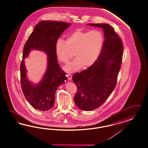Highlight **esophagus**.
<instances>
[{
  "mask_svg": "<svg viewBox=\"0 0 148 148\" xmlns=\"http://www.w3.org/2000/svg\"><path fill=\"white\" fill-rule=\"evenodd\" d=\"M67 77H68V80L71 81V80H72V75H71V74H68V75H67Z\"/></svg>",
  "mask_w": 148,
  "mask_h": 148,
  "instance_id": "obj_1",
  "label": "esophagus"
}]
</instances>
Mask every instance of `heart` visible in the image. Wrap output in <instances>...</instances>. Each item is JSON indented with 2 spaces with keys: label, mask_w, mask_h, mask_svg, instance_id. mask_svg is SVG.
I'll list each match as a JSON object with an SVG mask.
<instances>
[{
  "label": "heart",
  "mask_w": 148,
  "mask_h": 148,
  "mask_svg": "<svg viewBox=\"0 0 148 148\" xmlns=\"http://www.w3.org/2000/svg\"><path fill=\"white\" fill-rule=\"evenodd\" d=\"M104 43L102 32L77 30L69 35L66 41L59 39L56 44V53L60 61L67 63L73 54L75 58L64 67L66 72L79 70L83 66L90 67L96 62Z\"/></svg>",
  "instance_id": "b5f03b06"
}]
</instances>
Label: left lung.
<instances>
[{
  "label": "left lung",
  "mask_w": 148,
  "mask_h": 148,
  "mask_svg": "<svg viewBox=\"0 0 148 148\" xmlns=\"http://www.w3.org/2000/svg\"><path fill=\"white\" fill-rule=\"evenodd\" d=\"M88 25L103 28L104 41L96 62L73 76L77 88L74 102L84 111L99 108L112 94L116 87L123 52L122 40L110 25Z\"/></svg>",
  "instance_id": "obj_1"
}]
</instances>
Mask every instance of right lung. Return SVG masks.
I'll list each match as a JSON object with an SVG mask.
<instances>
[{"label": "right lung", "instance_id": "obj_1", "mask_svg": "<svg viewBox=\"0 0 148 148\" xmlns=\"http://www.w3.org/2000/svg\"><path fill=\"white\" fill-rule=\"evenodd\" d=\"M71 25L62 21H41L36 24L25 44L20 64L22 91L28 103L36 109L48 110L53 107L58 87L67 80L66 73L58 64L56 44L62 33ZM32 49L43 50L48 55V67L43 78L37 85L27 78L24 59Z\"/></svg>", "mask_w": 148, "mask_h": 148}]
</instances>
